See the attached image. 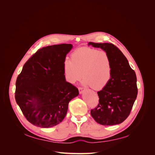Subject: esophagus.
Segmentation results:
<instances>
[{"instance_id":"1","label":"esophagus","mask_w":155,"mask_h":155,"mask_svg":"<svg viewBox=\"0 0 155 155\" xmlns=\"http://www.w3.org/2000/svg\"><path fill=\"white\" fill-rule=\"evenodd\" d=\"M78 91H79V93L80 94H82L83 93V88L82 87H78Z\"/></svg>"}]
</instances>
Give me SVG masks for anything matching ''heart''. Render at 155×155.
<instances>
[{
	"label": "heart",
	"instance_id": "obj_1",
	"mask_svg": "<svg viewBox=\"0 0 155 155\" xmlns=\"http://www.w3.org/2000/svg\"><path fill=\"white\" fill-rule=\"evenodd\" d=\"M63 73L70 84H75L83 77L84 85L100 90L108 84L111 78V59L105 51L82 48L71 54L70 61L64 60Z\"/></svg>",
	"mask_w": 155,
	"mask_h": 155
}]
</instances>
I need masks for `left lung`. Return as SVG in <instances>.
<instances>
[{
  "label": "left lung",
  "mask_w": 155,
  "mask_h": 155,
  "mask_svg": "<svg viewBox=\"0 0 155 155\" xmlns=\"http://www.w3.org/2000/svg\"><path fill=\"white\" fill-rule=\"evenodd\" d=\"M108 53L112 62V75L108 84L97 92L99 103L92 109V117L104 126L116 125L129 116L137 97V78L126 56L111 43L89 42Z\"/></svg>",
  "instance_id": "left-lung-1"
}]
</instances>
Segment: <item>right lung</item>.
I'll list each match as a JSON object with an SVG mask.
<instances>
[{
  "label": "right lung",
  "instance_id": "obj_1",
  "mask_svg": "<svg viewBox=\"0 0 155 155\" xmlns=\"http://www.w3.org/2000/svg\"><path fill=\"white\" fill-rule=\"evenodd\" d=\"M71 44L48 46L38 50L23 66L15 83V99L30 123L40 127L60 124L78 88L67 82L63 63Z\"/></svg>",
  "mask_w": 155,
  "mask_h": 155
}]
</instances>
